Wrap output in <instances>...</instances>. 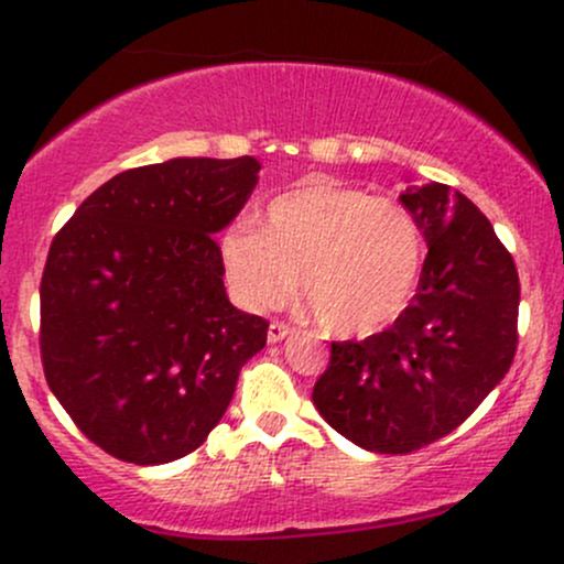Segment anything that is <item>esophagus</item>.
Instances as JSON below:
<instances>
[{"mask_svg":"<svg viewBox=\"0 0 564 564\" xmlns=\"http://www.w3.org/2000/svg\"><path fill=\"white\" fill-rule=\"evenodd\" d=\"M289 334H291V326H286V323H281V321H273L268 328V341L270 345H275V341L286 339Z\"/></svg>","mask_w":564,"mask_h":564,"instance_id":"esophagus-1","label":"esophagus"}]
</instances>
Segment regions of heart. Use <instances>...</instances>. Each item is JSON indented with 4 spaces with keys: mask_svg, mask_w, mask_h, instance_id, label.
Listing matches in <instances>:
<instances>
[{
    "mask_svg": "<svg viewBox=\"0 0 564 564\" xmlns=\"http://www.w3.org/2000/svg\"><path fill=\"white\" fill-rule=\"evenodd\" d=\"M260 230L232 225L219 241L232 294L273 310L294 294L326 332H381L411 302L424 264V232L392 198L328 177H307L262 209Z\"/></svg>",
    "mask_w": 564,
    "mask_h": 564,
    "instance_id": "heart-1",
    "label": "heart"
}]
</instances>
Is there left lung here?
I'll return each mask as SVG.
<instances>
[{
	"mask_svg": "<svg viewBox=\"0 0 564 564\" xmlns=\"http://www.w3.org/2000/svg\"><path fill=\"white\" fill-rule=\"evenodd\" d=\"M430 246L400 318L364 341H332L313 387L321 416L373 453H411L451 435L509 371L520 278L494 225L462 193L405 187Z\"/></svg>",
	"mask_w": 564,
	"mask_h": 564,
	"instance_id": "left-lung-1",
	"label": "left lung"
}]
</instances>
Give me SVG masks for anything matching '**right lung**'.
Segmentation results:
<instances>
[{"label":"right lung","instance_id":"obj_1","mask_svg":"<svg viewBox=\"0 0 564 564\" xmlns=\"http://www.w3.org/2000/svg\"><path fill=\"white\" fill-rule=\"evenodd\" d=\"M260 161L172 159L100 185L57 230L42 275L44 379L74 424L121 462L170 464L228 411L270 323L225 294L215 232Z\"/></svg>","mask_w":564,"mask_h":564}]
</instances>
